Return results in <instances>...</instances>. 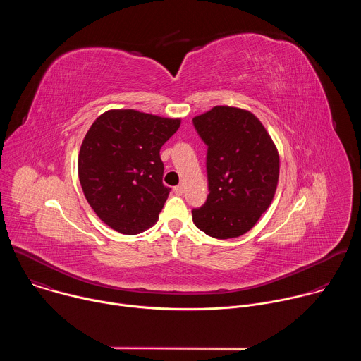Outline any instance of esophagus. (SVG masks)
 Instances as JSON below:
<instances>
[{
    "label": "esophagus",
    "instance_id": "1",
    "mask_svg": "<svg viewBox=\"0 0 361 361\" xmlns=\"http://www.w3.org/2000/svg\"><path fill=\"white\" fill-rule=\"evenodd\" d=\"M174 192H176L177 195H183V192H184V185H183V184H180V185L174 187Z\"/></svg>",
    "mask_w": 361,
    "mask_h": 361
}]
</instances>
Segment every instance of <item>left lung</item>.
I'll list each match as a JSON object with an SVG mask.
<instances>
[{
  "instance_id": "left-lung-1",
  "label": "left lung",
  "mask_w": 361,
  "mask_h": 361,
  "mask_svg": "<svg viewBox=\"0 0 361 361\" xmlns=\"http://www.w3.org/2000/svg\"><path fill=\"white\" fill-rule=\"evenodd\" d=\"M207 151V201L192 210L197 228L219 240L250 231L274 198L279 149L251 111L216 106L192 118Z\"/></svg>"
}]
</instances>
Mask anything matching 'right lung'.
<instances>
[{"label":"right lung","instance_id":"obj_1","mask_svg":"<svg viewBox=\"0 0 361 361\" xmlns=\"http://www.w3.org/2000/svg\"><path fill=\"white\" fill-rule=\"evenodd\" d=\"M180 124L131 109L97 117L80 148L78 178L101 221L127 235L159 221L171 190L163 184L160 149Z\"/></svg>","mask_w":361,"mask_h":361}]
</instances>
